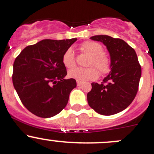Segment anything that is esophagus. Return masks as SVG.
I'll use <instances>...</instances> for the list:
<instances>
[{
    "label": "esophagus",
    "instance_id": "34e87169",
    "mask_svg": "<svg viewBox=\"0 0 154 154\" xmlns=\"http://www.w3.org/2000/svg\"><path fill=\"white\" fill-rule=\"evenodd\" d=\"M82 85V82L77 81V85H78V86H81Z\"/></svg>",
    "mask_w": 154,
    "mask_h": 154
}]
</instances>
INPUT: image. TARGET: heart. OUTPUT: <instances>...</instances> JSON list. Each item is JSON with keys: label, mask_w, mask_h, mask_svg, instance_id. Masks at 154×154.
Here are the masks:
<instances>
[{"label": "heart", "mask_w": 154, "mask_h": 154, "mask_svg": "<svg viewBox=\"0 0 154 154\" xmlns=\"http://www.w3.org/2000/svg\"><path fill=\"white\" fill-rule=\"evenodd\" d=\"M81 49L83 52L91 56L88 65L91 66L88 68H76L70 69L68 72L69 77L76 79L77 81H88L94 80L98 77V71L100 74L105 75L109 72L111 69V63L109 57L103 52V47L97 42L88 41L82 45ZM63 63L67 68H72L75 65V57L73 50L69 48L63 56Z\"/></svg>", "instance_id": "b5f03b06"}]
</instances>
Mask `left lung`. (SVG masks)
Wrapping results in <instances>:
<instances>
[{
	"label": "left lung",
	"mask_w": 154,
	"mask_h": 154,
	"mask_svg": "<svg viewBox=\"0 0 154 154\" xmlns=\"http://www.w3.org/2000/svg\"><path fill=\"white\" fill-rule=\"evenodd\" d=\"M91 40L100 42L110 56L111 71L101 84L92 82L87 94L89 106L97 113L110 116L126 109L137 94L141 76L135 51L123 40L108 35H95Z\"/></svg>",
	"instance_id": "8db88e82"
}]
</instances>
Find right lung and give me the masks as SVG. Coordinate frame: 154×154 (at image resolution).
<instances>
[{
  "instance_id": "1",
  "label": "right lung",
  "mask_w": 154,
  "mask_h": 154,
  "mask_svg": "<svg viewBox=\"0 0 154 154\" xmlns=\"http://www.w3.org/2000/svg\"><path fill=\"white\" fill-rule=\"evenodd\" d=\"M77 38L45 39L21 51L14 63L13 84L23 104L42 118L57 115L66 106L74 79H65L63 56Z\"/></svg>"
}]
</instances>
